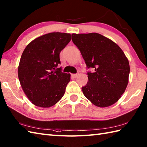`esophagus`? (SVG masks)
Listing matches in <instances>:
<instances>
[{
  "instance_id": "esophagus-1",
  "label": "esophagus",
  "mask_w": 147,
  "mask_h": 147,
  "mask_svg": "<svg viewBox=\"0 0 147 147\" xmlns=\"http://www.w3.org/2000/svg\"><path fill=\"white\" fill-rule=\"evenodd\" d=\"M80 75L79 73H77V74H72V76H73L74 78H76L78 77V76Z\"/></svg>"
}]
</instances>
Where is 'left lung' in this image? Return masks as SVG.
Masks as SVG:
<instances>
[{
  "mask_svg": "<svg viewBox=\"0 0 147 147\" xmlns=\"http://www.w3.org/2000/svg\"><path fill=\"white\" fill-rule=\"evenodd\" d=\"M72 40L81 52L87 67L88 83L84 95L98 107L115 104L125 92L129 82V64L122 49L112 40L97 33L72 34Z\"/></svg>",
  "mask_w": 147,
  "mask_h": 147,
  "instance_id": "8db88e82",
  "label": "left lung"
}]
</instances>
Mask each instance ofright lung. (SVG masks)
<instances>
[{"mask_svg": "<svg viewBox=\"0 0 147 147\" xmlns=\"http://www.w3.org/2000/svg\"><path fill=\"white\" fill-rule=\"evenodd\" d=\"M71 34L53 32L33 40L22 54L18 73L24 93L37 107H51L64 96L71 74L57 68Z\"/></svg>", "mask_w": 147, "mask_h": 147, "instance_id": "right-lung-1", "label": "right lung"}]
</instances>
